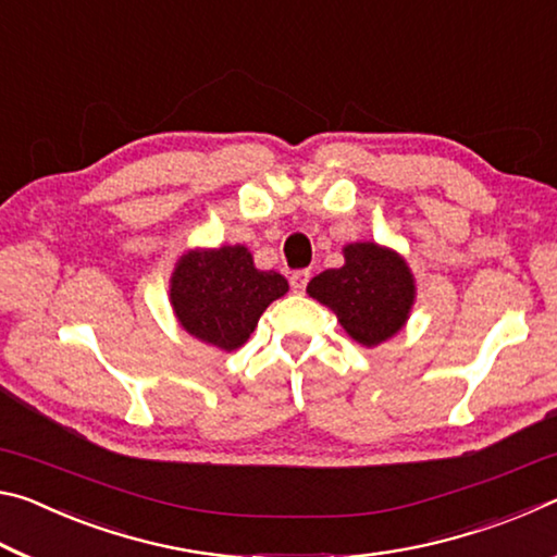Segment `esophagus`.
I'll list each match as a JSON object with an SVG mask.
<instances>
[{
  "instance_id": "1",
  "label": "esophagus",
  "mask_w": 557,
  "mask_h": 557,
  "mask_svg": "<svg viewBox=\"0 0 557 557\" xmlns=\"http://www.w3.org/2000/svg\"><path fill=\"white\" fill-rule=\"evenodd\" d=\"M309 277H312V275H309V270H297V272H292V275H289V285H292V289H295V292H305Z\"/></svg>"
}]
</instances>
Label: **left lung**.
I'll return each mask as SVG.
<instances>
[{
    "instance_id": "8db88e82",
    "label": "left lung",
    "mask_w": 557,
    "mask_h": 557,
    "mask_svg": "<svg viewBox=\"0 0 557 557\" xmlns=\"http://www.w3.org/2000/svg\"><path fill=\"white\" fill-rule=\"evenodd\" d=\"M344 265L324 270L307 295L336 314L356 344L373 348L408 324L418 287L398 250L379 243L344 245Z\"/></svg>"
}]
</instances>
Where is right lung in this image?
<instances>
[{
	"label": "right lung",
	"mask_w": 557,
	"mask_h": 557,
	"mask_svg": "<svg viewBox=\"0 0 557 557\" xmlns=\"http://www.w3.org/2000/svg\"><path fill=\"white\" fill-rule=\"evenodd\" d=\"M287 289L280 272L256 268L245 245L186 250L169 277L178 326L225 354L248 342L262 312Z\"/></svg>",
	"instance_id": "right-lung-1"
}]
</instances>
